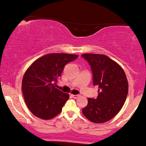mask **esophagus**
<instances>
[{
  "mask_svg": "<svg viewBox=\"0 0 146 146\" xmlns=\"http://www.w3.org/2000/svg\"><path fill=\"white\" fill-rule=\"evenodd\" d=\"M71 97L73 98H74V99H77V98H78L79 97H80V95H71Z\"/></svg>",
  "mask_w": 146,
  "mask_h": 146,
  "instance_id": "esophagus-1",
  "label": "esophagus"
}]
</instances>
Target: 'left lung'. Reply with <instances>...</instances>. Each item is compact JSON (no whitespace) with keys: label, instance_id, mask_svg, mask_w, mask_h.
Instances as JSON below:
<instances>
[{"label":"left lung","instance_id":"obj_1","mask_svg":"<svg viewBox=\"0 0 146 146\" xmlns=\"http://www.w3.org/2000/svg\"><path fill=\"white\" fill-rule=\"evenodd\" d=\"M93 75V84L98 86V96L88 98L82 113L90 121L106 122L116 116L124 104L128 92V83L123 68L104 54L84 53Z\"/></svg>","mask_w":146,"mask_h":146}]
</instances>
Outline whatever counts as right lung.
I'll return each instance as SVG.
<instances>
[{
  "label": "right lung",
  "instance_id": "1",
  "mask_svg": "<svg viewBox=\"0 0 146 146\" xmlns=\"http://www.w3.org/2000/svg\"><path fill=\"white\" fill-rule=\"evenodd\" d=\"M78 55L48 53L38 58L25 71L22 81V91L25 103L33 115L44 120L60 113L69 95L56 88L66 64Z\"/></svg>",
  "mask_w": 146,
  "mask_h": 146
}]
</instances>
